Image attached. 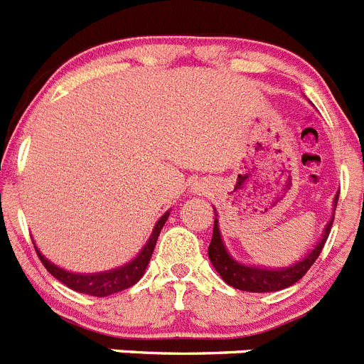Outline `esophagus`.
Wrapping results in <instances>:
<instances>
[{"instance_id":"obj_1","label":"esophagus","mask_w":364,"mask_h":364,"mask_svg":"<svg viewBox=\"0 0 364 364\" xmlns=\"http://www.w3.org/2000/svg\"><path fill=\"white\" fill-rule=\"evenodd\" d=\"M195 191H200V188H195Z\"/></svg>"}]
</instances>
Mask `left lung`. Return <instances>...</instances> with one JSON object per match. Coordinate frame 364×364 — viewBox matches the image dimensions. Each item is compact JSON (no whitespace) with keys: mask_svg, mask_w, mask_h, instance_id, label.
<instances>
[{"mask_svg":"<svg viewBox=\"0 0 364 364\" xmlns=\"http://www.w3.org/2000/svg\"><path fill=\"white\" fill-rule=\"evenodd\" d=\"M337 198L339 193L333 197V211H336ZM215 217H218L215 211ZM333 224V213L324 226L321 239L315 242L310 252L302 259L295 260L294 264L282 266V268H266V266H253L244 264L240 260L233 259L231 253L226 250V244L222 239L220 228H218V218H215L213 224V237H211V244L208 247V255H210L211 264L217 269V273L222 277V281L228 282L230 286L242 291H255V294H266V291H279L284 290L288 286L295 284L304 277V273L311 268L317 257H319L321 250H323L324 242H326L330 230Z\"/></svg>","mask_w":364,"mask_h":364,"instance_id":"obj_1","label":"left lung"}]
</instances>
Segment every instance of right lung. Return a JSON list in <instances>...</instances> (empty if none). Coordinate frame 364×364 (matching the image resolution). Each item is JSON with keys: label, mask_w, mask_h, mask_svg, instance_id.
Masks as SVG:
<instances>
[{"label": "right lung", "mask_w": 364, "mask_h": 364, "mask_svg": "<svg viewBox=\"0 0 364 364\" xmlns=\"http://www.w3.org/2000/svg\"><path fill=\"white\" fill-rule=\"evenodd\" d=\"M169 211H166V213L156 220L149 240H147L146 246L138 252V255L134 257L133 260L118 266V268L107 269V272H98V273L67 272V269L60 268V266H56L54 262H50V260L47 259V257H45L38 247H36V253L38 257H40L41 262H43L45 268H47V272H49L54 279L63 282L67 288H70V290L74 291H80V294L92 295V297H107V295L118 294V291L122 290H127V288L134 286L140 279H142V275L146 273L147 264H149L151 255H153L154 246H156V240H159L160 231H162L164 224H166L167 217H169Z\"/></svg>", "instance_id": "1"}]
</instances>
